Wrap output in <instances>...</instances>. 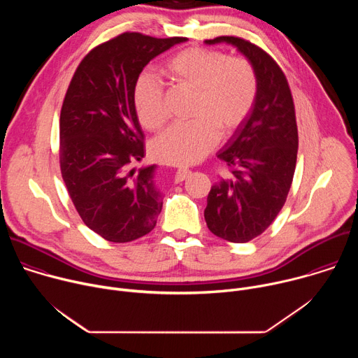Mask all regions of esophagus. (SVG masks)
Masks as SVG:
<instances>
[{"label": "esophagus", "mask_w": 358, "mask_h": 358, "mask_svg": "<svg viewBox=\"0 0 358 358\" xmlns=\"http://www.w3.org/2000/svg\"><path fill=\"white\" fill-rule=\"evenodd\" d=\"M189 174V170H187V169H178L177 171H176V176H174V180H176V182H181V181H184L185 180V177Z\"/></svg>", "instance_id": "esophagus-1"}]
</instances>
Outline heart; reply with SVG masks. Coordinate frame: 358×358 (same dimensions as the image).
Returning a JSON list of instances; mask_svg holds the SVG:
<instances>
[{"instance_id":"1","label":"heart","mask_w":358,"mask_h":358,"mask_svg":"<svg viewBox=\"0 0 358 358\" xmlns=\"http://www.w3.org/2000/svg\"><path fill=\"white\" fill-rule=\"evenodd\" d=\"M163 71L176 85L195 92V120L163 131L152 141V155L167 164H192L215 147L220 133L228 136L245 120L257 99V73L245 58H228L206 48L180 50ZM133 101L143 127L159 130L164 124V86L157 76L143 73L137 79Z\"/></svg>"}]
</instances>
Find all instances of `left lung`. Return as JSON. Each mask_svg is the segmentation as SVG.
<instances>
[{
  "instance_id": "8db88e82",
  "label": "left lung",
  "mask_w": 358,
  "mask_h": 358,
  "mask_svg": "<svg viewBox=\"0 0 358 358\" xmlns=\"http://www.w3.org/2000/svg\"><path fill=\"white\" fill-rule=\"evenodd\" d=\"M206 43L235 46L258 79L250 112L217 155L232 169V177L211 187L203 211L214 235L245 243L273 222L290 189L299 145L294 105L282 69L265 50L235 36Z\"/></svg>"
}]
</instances>
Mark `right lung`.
<instances>
[{"label": "right lung", "instance_id": "right-lung-1", "mask_svg": "<svg viewBox=\"0 0 358 358\" xmlns=\"http://www.w3.org/2000/svg\"><path fill=\"white\" fill-rule=\"evenodd\" d=\"M187 38L126 32L79 64L59 120L61 171L73 206L92 231L124 243L148 234L163 208L157 166L145 156L133 93L144 66Z\"/></svg>", "mask_w": 358, "mask_h": 358}]
</instances>
